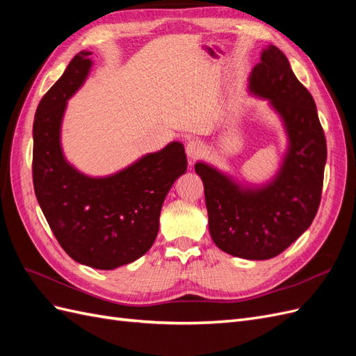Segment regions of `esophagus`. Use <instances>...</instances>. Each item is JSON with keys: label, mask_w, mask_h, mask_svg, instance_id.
<instances>
[{"label": "esophagus", "mask_w": 356, "mask_h": 356, "mask_svg": "<svg viewBox=\"0 0 356 356\" xmlns=\"http://www.w3.org/2000/svg\"><path fill=\"white\" fill-rule=\"evenodd\" d=\"M203 149H204L203 144H202L200 141H197V139H191V141L187 143V145H186L187 157L191 159V160H195V159L200 157L202 153H203Z\"/></svg>", "instance_id": "obj_1"}]
</instances>
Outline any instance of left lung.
I'll list each match as a JSON object with an SVG mask.
<instances>
[{"instance_id": "left-lung-1", "label": "left lung", "mask_w": 356, "mask_h": 356, "mask_svg": "<svg viewBox=\"0 0 356 356\" xmlns=\"http://www.w3.org/2000/svg\"><path fill=\"white\" fill-rule=\"evenodd\" d=\"M248 90L268 101L284 123L288 148L276 175L243 186L212 165L197 161L209 233L221 251L245 260H268L285 251L314 221L319 208L327 141L309 90L276 46L263 49Z\"/></svg>"}]
</instances>
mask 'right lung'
<instances>
[{"label": "right lung", "instance_id": "add662e5", "mask_svg": "<svg viewBox=\"0 0 356 356\" xmlns=\"http://www.w3.org/2000/svg\"><path fill=\"white\" fill-rule=\"evenodd\" d=\"M90 51L72 58L62 77L40 101L32 136V178L40 208L72 260L111 270L143 257L159 233L161 204L177 178L187 170L178 141L108 177L75 169L60 145L67 102L88 79Z\"/></svg>", "mask_w": 356, "mask_h": 356}]
</instances>
